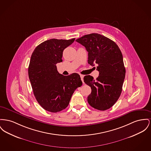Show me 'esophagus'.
Segmentation results:
<instances>
[{
	"label": "esophagus",
	"instance_id": "1",
	"mask_svg": "<svg viewBox=\"0 0 151 151\" xmlns=\"http://www.w3.org/2000/svg\"><path fill=\"white\" fill-rule=\"evenodd\" d=\"M80 78H81V80L82 81V82L84 83V81H83V78H84V75H80Z\"/></svg>",
	"mask_w": 151,
	"mask_h": 151
}]
</instances>
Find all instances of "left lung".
<instances>
[{"label": "left lung", "mask_w": 151, "mask_h": 151, "mask_svg": "<svg viewBox=\"0 0 151 151\" xmlns=\"http://www.w3.org/2000/svg\"><path fill=\"white\" fill-rule=\"evenodd\" d=\"M88 52V63L97 64L99 75L96 80L86 75L84 81L92 91L87 98L93 108L105 111L113 106L120 97L125 76L123 55L118 45L104 36L93 33L76 40Z\"/></svg>", "instance_id": "8db88e82"}]
</instances>
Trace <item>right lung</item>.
<instances>
[{
  "instance_id": "1",
  "label": "right lung",
  "mask_w": 151,
  "mask_h": 151,
  "mask_svg": "<svg viewBox=\"0 0 151 151\" xmlns=\"http://www.w3.org/2000/svg\"><path fill=\"white\" fill-rule=\"evenodd\" d=\"M51 39L38 45L31 57L28 76L37 101L45 110L56 113L66 108L76 89L82 85L80 75L64 76L57 70L64 50L75 41Z\"/></svg>"
}]
</instances>
